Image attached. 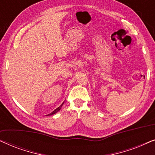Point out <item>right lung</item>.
<instances>
[{
    "label": "right lung",
    "instance_id": "1",
    "mask_svg": "<svg viewBox=\"0 0 155 155\" xmlns=\"http://www.w3.org/2000/svg\"><path fill=\"white\" fill-rule=\"evenodd\" d=\"M63 104H64V101H63V102L62 103V104H61L60 106H59V107H58V108H56V109H55L54 111H52V112H51V114H48V115H47V116H51V115H54V114H56V113H57V112H58V111H60V110H61V107H62V106H63Z\"/></svg>",
    "mask_w": 155,
    "mask_h": 155
}]
</instances>
